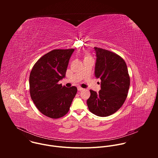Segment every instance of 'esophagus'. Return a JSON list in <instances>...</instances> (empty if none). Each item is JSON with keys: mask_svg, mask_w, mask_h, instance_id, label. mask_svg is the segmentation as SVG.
<instances>
[{"mask_svg": "<svg viewBox=\"0 0 158 158\" xmlns=\"http://www.w3.org/2000/svg\"><path fill=\"white\" fill-rule=\"evenodd\" d=\"M84 89L83 88H82L81 87H77V90H78V91H82V90H83Z\"/></svg>", "mask_w": 158, "mask_h": 158, "instance_id": "1", "label": "esophagus"}]
</instances>
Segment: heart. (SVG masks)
I'll list each match as a JSON object with an SVG mask.
<instances>
[{
	"label": "heart",
	"instance_id": "1",
	"mask_svg": "<svg viewBox=\"0 0 158 158\" xmlns=\"http://www.w3.org/2000/svg\"><path fill=\"white\" fill-rule=\"evenodd\" d=\"M91 58H92L91 56H90L89 54H86L84 56V59H91Z\"/></svg>",
	"mask_w": 158,
	"mask_h": 158
}]
</instances>
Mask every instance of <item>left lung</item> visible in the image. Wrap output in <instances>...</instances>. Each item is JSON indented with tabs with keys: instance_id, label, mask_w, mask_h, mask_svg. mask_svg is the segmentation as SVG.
Masks as SVG:
<instances>
[{
	"instance_id": "1",
	"label": "left lung",
	"mask_w": 158,
	"mask_h": 158,
	"mask_svg": "<svg viewBox=\"0 0 158 158\" xmlns=\"http://www.w3.org/2000/svg\"><path fill=\"white\" fill-rule=\"evenodd\" d=\"M96 53L95 76L101 79V90H90L87 101L89 110L100 117L109 116L118 110L127 96L130 77L124 60L111 51L94 48Z\"/></svg>"
}]
</instances>
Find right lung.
<instances>
[{"instance_id": "add662e5", "label": "right lung", "mask_w": 158, "mask_h": 158, "mask_svg": "<svg viewBox=\"0 0 158 158\" xmlns=\"http://www.w3.org/2000/svg\"><path fill=\"white\" fill-rule=\"evenodd\" d=\"M74 49H54L42 56L29 76V91L38 110L47 117L57 119L68 112L77 89L62 86L58 82L65 76Z\"/></svg>"}]
</instances>
